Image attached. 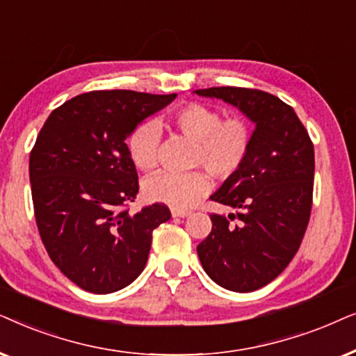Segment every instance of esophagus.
Masks as SVG:
<instances>
[{
	"label": "esophagus",
	"instance_id": "esophagus-1",
	"mask_svg": "<svg viewBox=\"0 0 356 356\" xmlns=\"http://www.w3.org/2000/svg\"><path fill=\"white\" fill-rule=\"evenodd\" d=\"M170 213H172L174 218H186V216L191 215V211H188V210H179V208H172Z\"/></svg>",
	"mask_w": 356,
	"mask_h": 356
}]
</instances>
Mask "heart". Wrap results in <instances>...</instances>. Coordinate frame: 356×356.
Instances as JSON below:
<instances>
[{
	"label": "heart",
	"instance_id": "1",
	"mask_svg": "<svg viewBox=\"0 0 356 356\" xmlns=\"http://www.w3.org/2000/svg\"><path fill=\"white\" fill-rule=\"evenodd\" d=\"M170 125L186 138L195 141L192 165L226 181L241 169L252 145V127L244 117L222 118L221 113L205 104L192 102L177 108L169 118ZM161 131L154 122H143L127 140L130 159L141 170L158 164ZM210 191L208 175L202 170L187 174L159 172L143 182V195L149 202L172 208H187Z\"/></svg>",
	"mask_w": 356,
	"mask_h": 356
}]
</instances>
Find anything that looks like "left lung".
I'll return each instance as SVG.
<instances>
[{
    "label": "left lung",
    "instance_id": "8db88e82",
    "mask_svg": "<svg viewBox=\"0 0 356 356\" xmlns=\"http://www.w3.org/2000/svg\"><path fill=\"white\" fill-rule=\"evenodd\" d=\"M193 92L221 99L255 125L244 164L210 197L234 213L210 216L211 233L197 245V254L220 286L259 290L286 268L306 233L314 146L293 107L273 94L229 86Z\"/></svg>",
    "mask_w": 356,
    "mask_h": 356
}]
</instances>
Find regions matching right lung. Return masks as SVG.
Returning <instances> with one entry per match:
<instances>
[{"mask_svg":"<svg viewBox=\"0 0 356 356\" xmlns=\"http://www.w3.org/2000/svg\"><path fill=\"white\" fill-rule=\"evenodd\" d=\"M177 94L92 91L50 113L29 159L35 221L54 264L79 288L107 295L143 272L153 231L170 218L154 203L120 210L138 193L125 140Z\"/></svg>","mask_w":356,"mask_h":356,"instance_id":"add662e5","label":"right lung"}]
</instances>
